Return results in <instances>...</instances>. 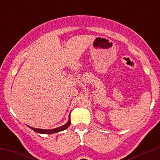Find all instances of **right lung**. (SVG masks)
I'll list each match as a JSON object with an SVG mask.
<instances>
[{
  "instance_id": "right-lung-1",
  "label": "right lung",
  "mask_w": 160,
  "mask_h": 160,
  "mask_svg": "<svg viewBox=\"0 0 160 160\" xmlns=\"http://www.w3.org/2000/svg\"><path fill=\"white\" fill-rule=\"evenodd\" d=\"M71 125V121H70V115H69V120L68 121V122L66 124L64 125V126H60V127L56 128H52V129H41V128H32L31 126H28L29 128H31L32 129L34 130V132L38 133H40V134H53V133H56L58 132L63 131V130L66 129L69 127V126Z\"/></svg>"
}]
</instances>
